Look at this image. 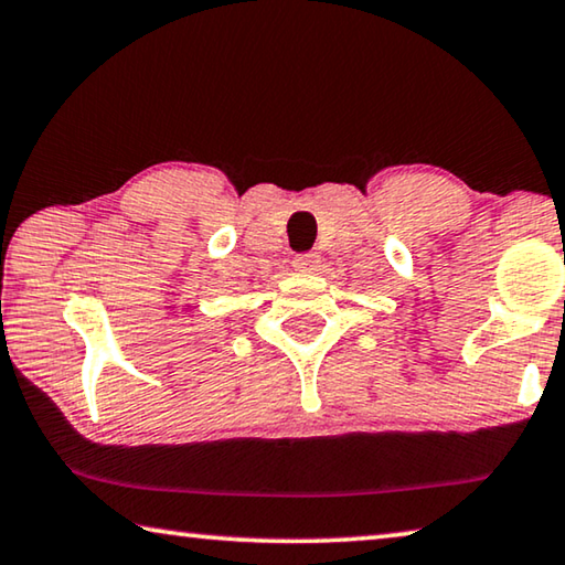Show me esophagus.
<instances>
[{
    "label": "esophagus",
    "mask_w": 565,
    "mask_h": 565,
    "mask_svg": "<svg viewBox=\"0 0 565 565\" xmlns=\"http://www.w3.org/2000/svg\"><path fill=\"white\" fill-rule=\"evenodd\" d=\"M319 264H321V258L317 254H299V256H294V268H297V271H301V274H315L317 268H319Z\"/></svg>",
    "instance_id": "34e87169"
}]
</instances>
